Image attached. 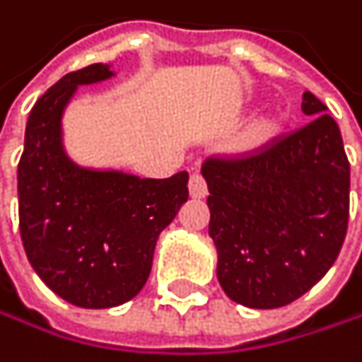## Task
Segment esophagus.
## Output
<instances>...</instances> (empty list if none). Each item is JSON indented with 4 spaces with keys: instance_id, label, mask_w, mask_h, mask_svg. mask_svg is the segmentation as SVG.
<instances>
[{
    "instance_id": "1",
    "label": "esophagus",
    "mask_w": 362,
    "mask_h": 362,
    "mask_svg": "<svg viewBox=\"0 0 362 362\" xmlns=\"http://www.w3.org/2000/svg\"><path fill=\"white\" fill-rule=\"evenodd\" d=\"M189 193L193 199H204L208 195V187H206V180L202 173H193L189 180Z\"/></svg>"
}]
</instances>
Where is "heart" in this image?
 <instances>
[{"label": "heart", "instance_id": "obj_1", "mask_svg": "<svg viewBox=\"0 0 362 362\" xmlns=\"http://www.w3.org/2000/svg\"><path fill=\"white\" fill-rule=\"evenodd\" d=\"M276 127H278V118H276L274 112H265V114L257 116L250 122V127H248V131L244 135V146L246 148H257V146L265 144L276 133Z\"/></svg>", "mask_w": 362, "mask_h": 362}]
</instances>
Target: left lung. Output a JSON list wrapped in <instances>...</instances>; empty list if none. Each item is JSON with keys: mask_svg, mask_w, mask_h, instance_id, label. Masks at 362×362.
<instances>
[{"mask_svg": "<svg viewBox=\"0 0 362 362\" xmlns=\"http://www.w3.org/2000/svg\"><path fill=\"white\" fill-rule=\"evenodd\" d=\"M310 122L267 150L208 160L210 238L227 297L274 310L305 295L335 263L350 212V163L327 105L303 93Z\"/></svg>", "mask_w": 362, "mask_h": 362, "instance_id": "8db88e82", "label": "left lung"}]
</instances>
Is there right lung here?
Listing matches in <instances>:
<instances>
[{
	"label": "right lung",
	"instance_id": "obj_1",
	"mask_svg": "<svg viewBox=\"0 0 362 362\" xmlns=\"http://www.w3.org/2000/svg\"><path fill=\"white\" fill-rule=\"evenodd\" d=\"M114 76L95 63L63 76L33 105L18 163V221L27 259L61 299L86 310L122 305L146 284L160 231L189 199V173L165 180L78 165L63 112L78 86Z\"/></svg>",
	"mask_w": 362,
	"mask_h": 362
}]
</instances>
